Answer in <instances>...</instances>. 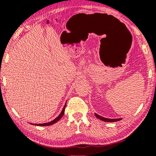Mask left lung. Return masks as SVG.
I'll return each instance as SVG.
<instances>
[{"label": "left lung", "instance_id": "left-lung-1", "mask_svg": "<svg viewBox=\"0 0 156 156\" xmlns=\"http://www.w3.org/2000/svg\"><path fill=\"white\" fill-rule=\"evenodd\" d=\"M95 113V115L96 116V117L100 119V120H102V121H105V122H117V121H120L121 120H122V118H104L102 117V116H100L98 114H97V113Z\"/></svg>", "mask_w": 156, "mask_h": 156}]
</instances>
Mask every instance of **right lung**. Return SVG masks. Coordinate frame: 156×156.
Segmentation results:
<instances>
[{
  "label": "right lung",
  "instance_id": "1",
  "mask_svg": "<svg viewBox=\"0 0 156 156\" xmlns=\"http://www.w3.org/2000/svg\"><path fill=\"white\" fill-rule=\"evenodd\" d=\"M66 103H67V102H65V104L64 105V107H63L61 111V112H60V114L57 116V117L55 118L54 120H53L51 122H46V123H42V124H34V123H30L31 125H36V126H49V125H54L56 122H57L59 120H60V118H61L63 115H64L65 113V107H66Z\"/></svg>",
  "mask_w": 156,
  "mask_h": 156
}]
</instances>
